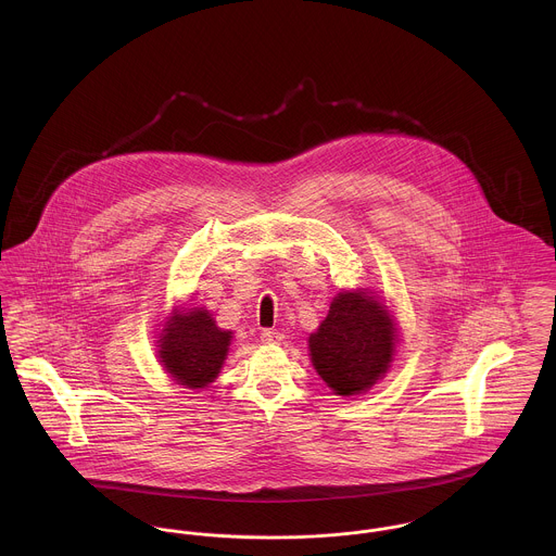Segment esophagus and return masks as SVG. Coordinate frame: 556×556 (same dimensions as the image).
I'll return each instance as SVG.
<instances>
[{
    "label": "esophagus",
    "mask_w": 556,
    "mask_h": 556,
    "mask_svg": "<svg viewBox=\"0 0 556 556\" xmlns=\"http://www.w3.org/2000/svg\"><path fill=\"white\" fill-rule=\"evenodd\" d=\"M282 338H285V336H282L280 331H276V329H263V331H261V340L267 342V344H269V342H280Z\"/></svg>",
    "instance_id": "1"
}]
</instances>
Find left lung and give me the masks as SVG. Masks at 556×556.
<instances>
[{
  "label": "left lung",
  "mask_w": 556,
  "mask_h": 556,
  "mask_svg": "<svg viewBox=\"0 0 556 556\" xmlns=\"http://www.w3.org/2000/svg\"><path fill=\"white\" fill-rule=\"evenodd\" d=\"M400 342L392 311L370 289L340 291L308 338L311 362L336 396H359L394 364Z\"/></svg>",
  "instance_id": "1"
}]
</instances>
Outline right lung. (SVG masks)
<instances>
[{
	"mask_svg": "<svg viewBox=\"0 0 556 556\" xmlns=\"http://www.w3.org/2000/svg\"><path fill=\"white\" fill-rule=\"evenodd\" d=\"M233 331L216 325L210 311L175 306L160 329L159 362L175 386L203 390L225 366Z\"/></svg>",
	"mask_w": 556,
	"mask_h": 556,
	"instance_id": "right-lung-1",
	"label": "right lung"
}]
</instances>
